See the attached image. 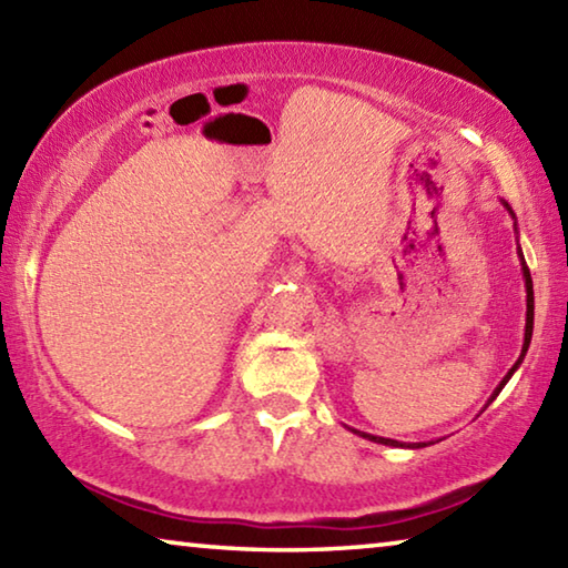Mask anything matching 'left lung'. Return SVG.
<instances>
[{"mask_svg":"<svg viewBox=\"0 0 568 568\" xmlns=\"http://www.w3.org/2000/svg\"><path fill=\"white\" fill-rule=\"evenodd\" d=\"M504 207L508 210V213L514 215V210L508 207V203H504ZM518 257H521V271H524V281H526V331H524V348H521V355H518V361L514 363V368L506 373L504 381L498 383L496 390L491 393V398H488V403H494V400H496V396H498V393L504 390V386L508 383V378H511L514 373H516L518 365L524 363V355H526V351H528V345H531V335H534V283H531V273H528V267H526V263H524V253H521V250H518ZM488 403H486V406H488ZM351 430H353V434L363 436V438H368V440H376V444H383V446H406V444H400V440H393V438L371 436V434H363V430H355V428H351ZM423 446H428V444H410L408 448H423Z\"/></svg>","mask_w":568,"mask_h":568,"instance_id":"obj_1","label":"left lung"}]
</instances>
